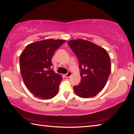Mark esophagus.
<instances>
[{
	"mask_svg": "<svg viewBox=\"0 0 134 134\" xmlns=\"http://www.w3.org/2000/svg\"><path fill=\"white\" fill-rule=\"evenodd\" d=\"M72 74L71 71H68L66 74L65 75V76L66 78H69V77L72 75Z\"/></svg>",
	"mask_w": 134,
	"mask_h": 134,
	"instance_id": "1",
	"label": "esophagus"
}]
</instances>
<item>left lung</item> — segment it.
Wrapping results in <instances>:
<instances>
[{
  "label": "left lung",
  "mask_w": 134,
  "mask_h": 134,
  "mask_svg": "<svg viewBox=\"0 0 134 134\" xmlns=\"http://www.w3.org/2000/svg\"><path fill=\"white\" fill-rule=\"evenodd\" d=\"M68 44L79 61L81 82L74 86L79 97L90 98L100 92L106 85L111 71V59L107 51L90 41L72 40Z\"/></svg>",
  "instance_id": "8db88e82"
}]
</instances>
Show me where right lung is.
<instances>
[{
  "label": "right lung",
  "instance_id": "add662e5",
  "mask_svg": "<svg viewBox=\"0 0 134 134\" xmlns=\"http://www.w3.org/2000/svg\"><path fill=\"white\" fill-rule=\"evenodd\" d=\"M66 41L45 39L26 46L20 54V68L23 82L35 97L49 99L57 95L60 75L51 69L55 51Z\"/></svg>",
  "mask_w": 134,
  "mask_h": 134
}]
</instances>
